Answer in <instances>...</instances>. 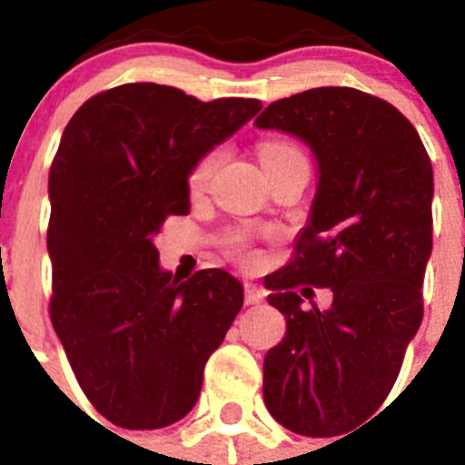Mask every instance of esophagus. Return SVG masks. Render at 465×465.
Returning <instances> with one entry per match:
<instances>
[{
	"label": "esophagus",
	"instance_id": "obj_1",
	"mask_svg": "<svg viewBox=\"0 0 465 465\" xmlns=\"http://www.w3.org/2000/svg\"><path fill=\"white\" fill-rule=\"evenodd\" d=\"M242 287H245V303H250V305L262 303L263 296H266L263 287H259L257 282H245Z\"/></svg>",
	"mask_w": 465,
	"mask_h": 465
}]
</instances>
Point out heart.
<instances>
[{
	"instance_id": "1",
	"label": "heart",
	"mask_w": 465,
	"mask_h": 465,
	"mask_svg": "<svg viewBox=\"0 0 465 465\" xmlns=\"http://www.w3.org/2000/svg\"><path fill=\"white\" fill-rule=\"evenodd\" d=\"M296 154H301V150L292 143H284V141H269V143H263L262 148H259V160H262V166L271 164V162L284 160V157H296ZM217 160H220V150H213V153L203 154L202 160H199V164L192 169L190 185L194 187V190L206 185L213 169H215Z\"/></svg>"
}]
</instances>
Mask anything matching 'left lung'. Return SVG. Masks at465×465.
Masks as SVG:
<instances>
[{
    "label": "left lung",
    "instance_id": "1",
    "mask_svg": "<svg viewBox=\"0 0 465 465\" xmlns=\"http://www.w3.org/2000/svg\"><path fill=\"white\" fill-rule=\"evenodd\" d=\"M254 124L303 141L317 164L296 257L263 280L287 320L263 403L299 436H338L382 405L421 324L433 169L403 113L354 87L278 99ZM311 283L332 290L326 309L302 303Z\"/></svg>",
    "mask_w": 465,
    "mask_h": 465
}]
</instances>
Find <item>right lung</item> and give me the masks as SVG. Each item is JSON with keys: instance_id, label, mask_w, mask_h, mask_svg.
Here are the masks:
<instances>
[{"instance_id": "right-lung-1", "label": "right lung", "mask_w": 465, "mask_h": 465, "mask_svg": "<svg viewBox=\"0 0 465 465\" xmlns=\"http://www.w3.org/2000/svg\"><path fill=\"white\" fill-rule=\"evenodd\" d=\"M262 111L127 83L87 99L50 166V320L90 403L123 429H162L194 408L203 366L242 308L223 269L178 282L154 238L190 211L192 169Z\"/></svg>"}]
</instances>
